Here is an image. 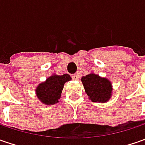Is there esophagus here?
<instances>
[{
  "label": "esophagus",
  "instance_id": "34e87169",
  "mask_svg": "<svg viewBox=\"0 0 145 145\" xmlns=\"http://www.w3.org/2000/svg\"><path fill=\"white\" fill-rule=\"evenodd\" d=\"M72 78L73 80H78L79 79V75L77 73H75V74H73V75L72 76Z\"/></svg>",
  "mask_w": 145,
  "mask_h": 145
}]
</instances>
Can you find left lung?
<instances>
[{"instance_id": "left-lung-1", "label": "left lung", "mask_w": 145, "mask_h": 145, "mask_svg": "<svg viewBox=\"0 0 145 145\" xmlns=\"http://www.w3.org/2000/svg\"><path fill=\"white\" fill-rule=\"evenodd\" d=\"M81 81L87 95L93 102L106 103L111 96V84L107 79L90 73L82 76Z\"/></svg>"}]
</instances>
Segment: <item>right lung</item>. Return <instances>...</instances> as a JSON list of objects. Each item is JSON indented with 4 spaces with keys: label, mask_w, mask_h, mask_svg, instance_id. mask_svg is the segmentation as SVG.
Masks as SVG:
<instances>
[{
    "label": "right lung",
    "mask_w": 145,
    "mask_h": 145,
    "mask_svg": "<svg viewBox=\"0 0 145 145\" xmlns=\"http://www.w3.org/2000/svg\"><path fill=\"white\" fill-rule=\"evenodd\" d=\"M70 80L71 76L69 74L53 75L48 77L45 82H42L37 87V97L42 103L47 105H53L58 103L64 83Z\"/></svg>",
    "instance_id": "right-lung-1"
}]
</instances>
